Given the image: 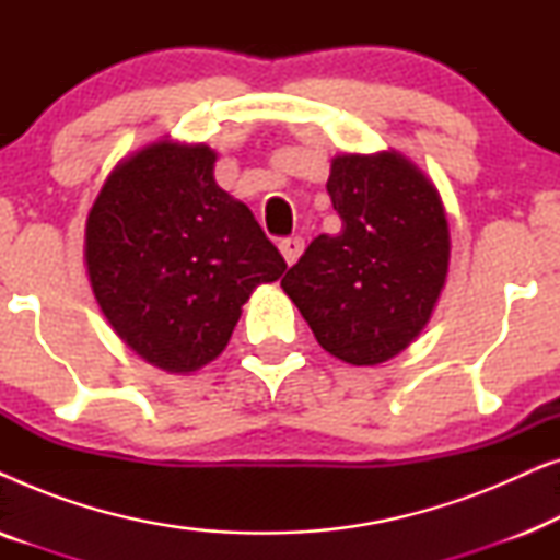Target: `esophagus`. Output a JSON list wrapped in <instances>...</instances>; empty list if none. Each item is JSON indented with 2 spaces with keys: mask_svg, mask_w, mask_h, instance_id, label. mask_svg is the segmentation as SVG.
<instances>
[{
  "mask_svg": "<svg viewBox=\"0 0 560 560\" xmlns=\"http://www.w3.org/2000/svg\"><path fill=\"white\" fill-rule=\"evenodd\" d=\"M303 247H305L303 236H285V240L280 242V252H282V257H285L288 265L298 262V257L303 255Z\"/></svg>",
  "mask_w": 560,
  "mask_h": 560,
  "instance_id": "34e87169",
  "label": "esophagus"
}]
</instances>
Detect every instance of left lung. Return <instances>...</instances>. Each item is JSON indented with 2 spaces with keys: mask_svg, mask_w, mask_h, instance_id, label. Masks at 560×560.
I'll list each match as a JSON object with an SVG mask.
<instances>
[{
  "mask_svg": "<svg viewBox=\"0 0 560 560\" xmlns=\"http://www.w3.org/2000/svg\"><path fill=\"white\" fill-rule=\"evenodd\" d=\"M326 190L341 232L318 234L280 285L328 354L387 362L423 331L446 282L441 196L395 152L336 158Z\"/></svg>",
  "mask_w": 560,
  "mask_h": 560,
  "instance_id": "8db88e82",
  "label": "left lung"
}]
</instances>
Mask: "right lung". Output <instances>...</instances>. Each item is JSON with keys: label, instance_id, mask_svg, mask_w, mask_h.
I'll use <instances>...</instances> for the list:
<instances>
[{"label": "right lung", "instance_id": "right-lung-1", "mask_svg": "<svg viewBox=\"0 0 560 560\" xmlns=\"http://www.w3.org/2000/svg\"><path fill=\"white\" fill-rule=\"evenodd\" d=\"M217 152L158 142L114 167L86 221L96 303L150 364L194 372L229 343L242 305L285 259L213 180Z\"/></svg>", "mask_w": 560, "mask_h": 560}]
</instances>
